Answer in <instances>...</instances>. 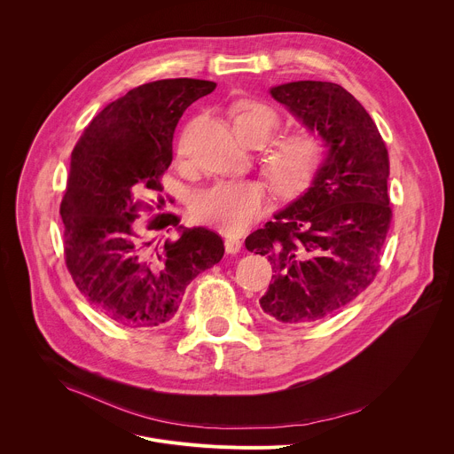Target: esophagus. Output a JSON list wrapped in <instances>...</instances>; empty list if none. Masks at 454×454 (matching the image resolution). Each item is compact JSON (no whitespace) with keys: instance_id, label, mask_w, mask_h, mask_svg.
I'll list each match as a JSON object with an SVG mask.
<instances>
[{"instance_id":"esophagus-1","label":"esophagus","mask_w":454,"mask_h":454,"mask_svg":"<svg viewBox=\"0 0 454 454\" xmlns=\"http://www.w3.org/2000/svg\"><path fill=\"white\" fill-rule=\"evenodd\" d=\"M224 248H226V254H239L240 248H242V240L237 239V237H226L224 239Z\"/></svg>"}]
</instances>
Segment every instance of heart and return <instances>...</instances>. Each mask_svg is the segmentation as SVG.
<instances>
[{
	"instance_id": "obj_1",
	"label": "heart",
	"mask_w": 454,
	"mask_h": 454,
	"mask_svg": "<svg viewBox=\"0 0 454 454\" xmlns=\"http://www.w3.org/2000/svg\"><path fill=\"white\" fill-rule=\"evenodd\" d=\"M278 114L257 101L237 108L235 132L248 146H261L277 132ZM181 153L186 145L181 143ZM320 162V143L302 132L275 143L264 155V170L282 193H297L313 179ZM266 188L259 181H223L206 190L193 204V215L223 233L235 235L248 228L266 208Z\"/></svg>"
}]
</instances>
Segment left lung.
Segmentation results:
<instances>
[{"label": "left lung", "mask_w": 454, "mask_h": 454, "mask_svg": "<svg viewBox=\"0 0 454 454\" xmlns=\"http://www.w3.org/2000/svg\"><path fill=\"white\" fill-rule=\"evenodd\" d=\"M270 94L325 146L306 192L246 237V250L268 255L275 271L259 301L264 317L302 325L337 313L375 280L393 217L389 157L375 121L340 85L292 81Z\"/></svg>", "instance_id": "1"}]
</instances>
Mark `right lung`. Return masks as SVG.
I'll return each mask as SVG.
<instances>
[{
  "label": "right lung",
  "mask_w": 454,
  "mask_h": 454,
  "mask_svg": "<svg viewBox=\"0 0 454 454\" xmlns=\"http://www.w3.org/2000/svg\"><path fill=\"white\" fill-rule=\"evenodd\" d=\"M214 81L160 79L106 105L79 137L61 200L65 261L77 290L122 327L168 325L186 286L224 255V242L202 226L184 228L159 212L139 226V210H162L160 177L172 162L183 112L215 90ZM150 194L153 207L140 197ZM176 227L164 245L140 233Z\"/></svg>",
  "instance_id": "obj_1"
}]
</instances>
